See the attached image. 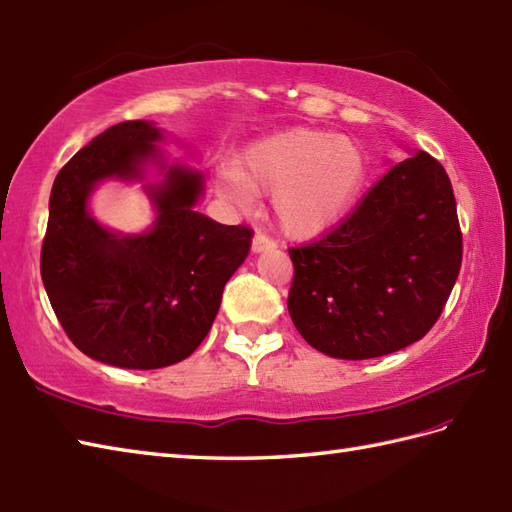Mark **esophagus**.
<instances>
[{
	"mask_svg": "<svg viewBox=\"0 0 512 512\" xmlns=\"http://www.w3.org/2000/svg\"><path fill=\"white\" fill-rule=\"evenodd\" d=\"M276 247V241L274 238H269L267 234L263 232H256L254 238H252V252L260 254V252H269V249Z\"/></svg>",
	"mask_w": 512,
	"mask_h": 512,
	"instance_id": "1",
	"label": "esophagus"
}]
</instances>
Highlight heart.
<instances>
[{
    "instance_id": "obj_1",
    "label": "heart",
    "mask_w": 512,
    "mask_h": 512,
    "mask_svg": "<svg viewBox=\"0 0 512 512\" xmlns=\"http://www.w3.org/2000/svg\"><path fill=\"white\" fill-rule=\"evenodd\" d=\"M366 177L368 157L357 142L293 127L249 144L238 170H221L217 186L234 203H247L249 192L274 195L282 232L313 238L346 217Z\"/></svg>"
}]
</instances>
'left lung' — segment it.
I'll return each instance as SVG.
<instances>
[{"label":"left lung","instance_id":"obj_1","mask_svg":"<svg viewBox=\"0 0 512 512\" xmlns=\"http://www.w3.org/2000/svg\"><path fill=\"white\" fill-rule=\"evenodd\" d=\"M289 256V315L315 350L372 359L418 342L445 309L462 265L449 175L418 151L331 232Z\"/></svg>","mask_w":512,"mask_h":512}]
</instances>
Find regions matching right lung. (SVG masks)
Masks as SVG:
<instances>
[{
  "label": "right lung",
  "mask_w": 512,
  "mask_h": 512,
  "mask_svg": "<svg viewBox=\"0 0 512 512\" xmlns=\"http://www.w3.org/2000/svg\"><path fill=\"white\" fill-rule=\"evenodd\" d=\"M162 140L153 122L113 124L59 170L50 195L43 287L72 344L116 368L155 370L190 357L252 245L247 225L195 212L203 177L184 166L146 188L157 210L149 232L113 234L89 214L98 181L140 179L144 162H160Z\"/></svg>",
  "instance_id": "right-lung-1"
}]
</instances>
